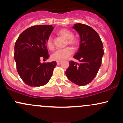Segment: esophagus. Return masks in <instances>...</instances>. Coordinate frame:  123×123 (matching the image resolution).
I'll use <instances>...</instances> for the list:
<instances>
[{
	"instance_id": "obj_1",
	"label": "esophagus",
	"mask_w": 123,
	"mask_h": 123,
	"mask_svg": "<svg viewBox=\"0 0 123 123\" xmlns=\"http://www.w3.org/2000/svg\"><path fill=\"white\" fill-rule=\"evenodd\" d=\"M61 63V61H57V64L58 65H59Z\"/></svg>"
}]
</instances>
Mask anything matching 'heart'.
Segmentation results:
<instances>
[{
    "label": "heart",
    "mask_w": 123,
    "mask_h": 123,
    "mask_svg": "<svg viewBox=\"0 0 123 123\" xmlns=\"http://www.w3.org/2000/svg\"><path fill=\"white\" fill-rule=\"evenodd\" d=\"M59 35L62 36L63 38L67 39V43L72 46H75L78 43V40L73 37V33L72 31L67 29H62L58 32ZM47 46L50 50L54 49V43L51 37H49L47 39ZM73 53V50L71 47H68L65 49L58 50L54 52L51 55L52 59L55 61H62L68 58Z\"/></svg>",
    "instance_id": "b5f03b06"
}]
</instances>
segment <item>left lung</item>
<instances>
[{"label":"left lung","mask_w":123,"mask_h":123,"mask_svg":"<svg viewBox=\"0 0 123 123\" xmlns=\"http://www.w3.org/2000/svg\"><path fill=\"white\" fill-rule=\"evenodd\" d=\"M73 28L80 36L79 48L73 57L79 62L71 61L65 73L72 82L83 86L91 82L97 75L102 63L104 47L93 28L80 23L74 24Z\"/></svg>","instance_id":"left-lung-1"}]
</instances>
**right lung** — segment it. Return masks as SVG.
I'll use <instances>...</instances> for the list:
<instances>
[{"label":"right lung","instance_id":"obj_1","mask_svg":"<svg viewBox=\"0 0 123 123\" xmlns=\"http://www.w3.org/2000/svg\"><path fill=\"white\" fill-rule=\"evenodd\" d=\"M54 27L51 25H36L25 30L15 44L14 59L21 79L31 87H40L49 82L57 65L56 61L41 63V58L50 57L47 39Z\"/></svg>","mask_w":123,"mask_h":123}]
</instances>
